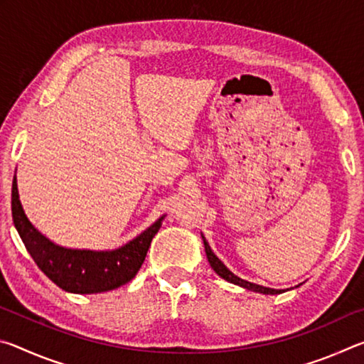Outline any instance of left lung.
I'll list each match as a JSON object with an SVG mask.
<instances>
[{
	"label": "left lung",
	"instance_id": "left-lung-1",
	"mask_svg": "<svg viewBox=\"0 0 364 364\" xmlns=\"http://www.w3.org/2000/svg\"><path fill=\"white\" fill-rule=\"evenodd\" d=\"M202 239H204L205 254H207V258H208V263H210V267L213 268L215 273H217L218 276H221V278L232 282V284H237V286H241V287H245V289H249V291H254V292H260V294H281V291H278V289L258 286V284H254V282H249V281H244L241 278H237V276L232 274L231 271L228 269L223 263H221L220 258L213 254L212 249H210V245H208V242L205 241V237L202 236Z\"/></svg>",
	"mask_w": 364,
	"mask_h": 364
}]
</instances>
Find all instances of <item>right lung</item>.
I'll list each match as a JSON object with an SVG mask.
<instances>
[{"instance_id":"obj_1","label":"right lung","mask_w":364,"mask_h":364,"mask_svg":"<svg viewBox=\"0 0 364 364\" xmlns=\"http://www.w3.org/2000/svg\"><path fill=\"white\" fill-rule=\"evenodd\" d=\"M12 221L26 249L54 284L73 294L112 291L132 281L144 263L152 237L162 226L160 217L151 228L120 249L107 252L65 249L35 230L22 210L16 176L12 180Z\"/></svg>"}]
</instances>
